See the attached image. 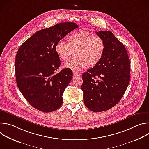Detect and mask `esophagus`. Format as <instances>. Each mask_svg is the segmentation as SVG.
<instances>
[{
	"label": "esophagus",
	"instance_id": "1",
	"mask_svg": "<svg viewBox=\"0 0 149 149\" xmlns=\"http://www.w3.org/2000/svg\"><path fill=\"white\" fill-rule=\"evenodd\" d=\"M80 76V74L77 72H73V77H79Z\"/></svg>",
	"mask_w": 149,
	"mask_h": 149
}]
</instances>
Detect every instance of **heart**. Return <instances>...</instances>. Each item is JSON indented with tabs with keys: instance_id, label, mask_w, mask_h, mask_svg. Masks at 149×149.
Listing matches in <instances>:
<instances>
[{
	"instance_id": "obj_1",
	"label": "heart",
	"mask_w": 149,
	"mask_h": 149,
	"mask_svg": "<svg viewBox=\"0 0 149 149\" xmlns=\"http://www.w3.org/2000/svg\"><path fill=\"white\" fill-rule=\"evenodd\" d=\"M105 42L99 36H94L88 31L81 30L71 34L67 43L59 41L55 51L62 61H67L75 51V56L63 65V67L79 71L86 67L94 66L101 61L105 52Z\"/></svg>"
}]
</instances>
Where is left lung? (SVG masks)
Segmentation results:
<instances>
[{"mask_svg": "<svg viewBox=\"0 0 149 149\" xmlns=\"http://www.w3.org/2000/svg\"><path fill=\"white\" fill-rule=\"evenodd\" d=\"M96 34L105 42V52L94 67L82 75L85 105L95 113L110 109L121 99L130 81V60L124 45L108 31Z\"/></svg>", "mask_w": 149, "mask_h": 149, "instance_id": "1", "label": "left lung"}]
</instances>
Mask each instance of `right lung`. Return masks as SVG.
Masks as SVG:
<instances>
[{
	"instance_id": "add662e5",
	"label": "right lung",
	"mask_w": 149,
	"mask_h": 149,
	"mask_svg": "<svg viewBox=\"0 0 149 149\" xmlns=\"http://www.w3.org/2000/svg\"><path fill=\"white\" fill-rule=\"evenodd\" d=\"M74 22L56 24L41 29L20 46L15 59L18 88L35 109L44 113L58 110L62 104V94L72 78L68 68L55 74L61 61L55 45L78 28Z\"/></svg>"
}]
</instances>
